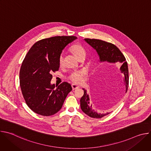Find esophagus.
Listing matches in <instances>:
<instances>
[{"mask_svg":"<svg viewBox=\"0 0 151 151\" xmlns=\"http://www.w3.org/2000/svg\"><path fill=\"white\" fill-rule=\"evenodd\" d=\"M72 89L74 90H76V89H78L79 88V86H78L76 84H72Z\"/></svg>","mask_w":151,"mask_h":151,"instance_id":"1","label":"esophagus"}]
</instances>
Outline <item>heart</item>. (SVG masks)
<instances>
[{
  "instance_id": "b5f03b06",
  "label": "heart",
  "mask_w": 151,
  "mask_h": 151,
  "mask_svg": "<svg viewBox=\"0 0 151 151\" xmlns=\"http://www.w3.org/2000/svg\"><path fill=\"white\" fill-rule=\"evenodd\" d=\"M70 51L77 59L82 55H85L86 54L84 48L78 44H75L72 45L70 48ZM58 63L60 66L62 65L63 57L61 56H60L59 58ZM83 75L84 73L83 72L76 71L72 73V75L70 76V79L75 83H80L83 81Z\"/></svg>"
}]
</instances>
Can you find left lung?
<instances>
[{"mask_svg":"<svg viewBox=\"0 0 151 151\" xmlns=\"http://www.w3.org/2000/svg\"><path fill=\"white\" fill-rule=\"evenodd\" d=\"M84 40L96 51L100 63H107L109 64H120L119 72L122 73V83L125 90L120 93V97H122L127 93L128 87V68L125 58L120 50L114 44L99 39H84ZM84 94L81 97V108L82 111L88 116L93 118H101L111 112L98 113L92 104L90 102V96L87 91L83 89Z\"/></svg>","mask_w":151,"mask_h":151,"instance_id":"1","label":"left lung"}]
</instances>
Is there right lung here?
Here are the masks:
<instances>
[{"label":"right lung","mask_w":151,"mask_h":151,"mask_svg":"<svg viewBox=\"0 0 151 151\" xmlns=\"http://www.w3.org/2000/svg\"><path fill=\"white\" fill-rule=\"evenodd\" d=\"M76 39L70 36L42 39L27 52L20 69L19 83L24 100L34 112L46 116L56 114L72 90L66 82L55 86L51 81L52 72L59 69L63 50Z\"/></svg>","instance_id":"right-lung-1"}]
</instances>
